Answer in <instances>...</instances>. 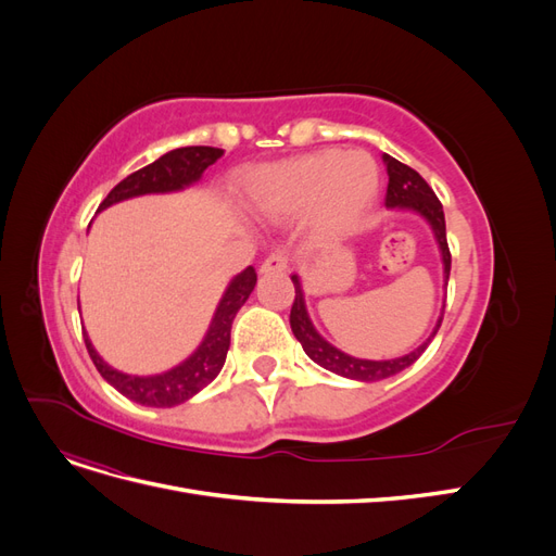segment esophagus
<instances>
[{
    "mask_svg": "<svg viewBox=\"0 0 556 556\" xmlns=\"http://www.w3.org/2000/svg\"><path fill=\"white\" fill-rule=\"evenodd\" d=\"M282 271H288V255H285L282 250L271 252V255H268L260 266V274H264V276L266 274H282Z\"/></svg>",
    "mask_w": 556,
    "mask_h": 556,
    "instance_id": "1",
    "label": "esophagus"
}]
</instances>
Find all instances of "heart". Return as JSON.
<instances>
[{"instance_id":"1","label":"heart","mask_w":556,"mask_h":556,"mask_svg":"<svg viewBox=\"0 0 556 556\" xmlns=\"http://www.w3.org/2000/svg\"><path fill=\"white\" fill-rule=\"evenodd\" d=\"M378 192L380 169L362 150H315L248 176V194L260 211L294 215L311 208L308 223L317 239H343L355 231Z\"/></svg>"}]
</instances>
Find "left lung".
Masks as SVG:
<instances>
[{"mask_svg": "<svg viewBox=\"0 0 556 556\" xmlns=\"http://www.w3.org/2000/svg\"><path fill=\"white\" fill-rule=\"evenodd\" d=\"M382 162L387 166V176H390V185H387V197H384V206L392 208V211H413L419 217H425L427 225L433 231V239L439 243L441 250V260H443V282L447 288V280H450V248H447V237H445V215H443V206L439 197L433 194V190L427 185V180L419 176L410 166L401 164L399 160L390 157V155H382ZM294 282V304L290 311V325L292 331L296 336V341L304 348L306 355L319 364L327 371L336 374V376H343L350 380H359V382H378L384 378H392L396 374H401L403 368H408L410 364H415L419 359V355L427 350V345L433 341L435 331L441 329L443 323V308L439 319H435V327L429 333V339L417 345L413 352L396 359H357L348 355V352L333 348L325 336H319V331L315 329V325L311 323V315L306 311V296H304V288H301V280L299 276H292Z\"/></svg>", "mask_w": 556, "mask_h": 556, "instance_id": "left-lung-1", "label": "left lung"}]
</instances>
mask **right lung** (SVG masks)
Segmentation results:
<instances>
[{
    "mask_svg": "<svg viewBox=\"0 0 556 556\" xmlns=\"http://www.w3.org/2000/svg\"><path fill=\"white\" fill-rule=\"evenodd\" d=\"M223 153L225 150L211 148V146L176 148L172 153L162 155L153 164L143 166V169L134 172L131 176L117 182L109 192V197L99 204V211H104L117 204V201H125L131 197L166 194V192H180L185 188H190V185H194L215 160L223 157ZM255 285H257V274L252 266L243 268L239 276H233L229 280L220 304H217L213 313L204 341L199 343V348L188 359L169 368V371L155 374V376H129V374L117 371V368H113L111 364H106L102 357H99L90 336L83 331L90 359L94 362L97 371L102 374V378L129 401L141 403V406H150V408L178 406V403H185L197 392L204 390V387L211 384L217 378V374L223 371L227 350H229L231 323L233 317H237L239 308L248 301L250 292L255 290Z\"/></svg>",
    "mask_w": 556,
    "mask_h": 556,
    "instance_id": "add662e5",
    "label": "right lung"
}]
</instances>
